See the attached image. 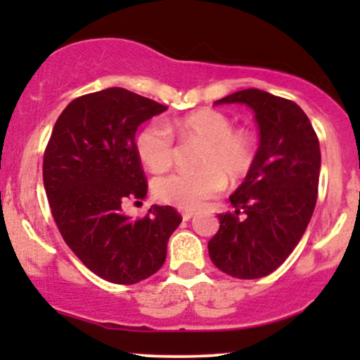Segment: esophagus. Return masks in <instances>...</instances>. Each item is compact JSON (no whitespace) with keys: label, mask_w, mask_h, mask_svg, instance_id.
<instances>
[{"label":"esophagus","mask_w":360,"mask_h":360,"mask_svg":"<svg viewBox=\"0 0 360 360\" xmlns=\"http://www.w3.org/2000/svg\"><path fill=\"white\" fill-rule=\"evenodd\" d=\"M193 214H194L193 210H181V217H183V220H184V221L191 220Z\"/></svg>","instance_id":"esophagus-1"}]
</instances>
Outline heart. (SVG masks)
I'll use <instances>...</instances> for the list:
<instances>
[{
	"instance_id": "b5f03b06",
	"label": "heart",
	"mask_w": 360,
	"mask_h": 360,
	"mask_svg": "<svg viewBox=\"0 0 360 360\" xmlns=\"http://www.w3.org/2000/svg\"><path fill=\"white\" fill-rule=\"evenodd\" d=\"M174 131L183 146H200L194 155L196 171H179L157 177L154 196L177 208H198L250 172L255 160V140L247 130L233 128L232 120L218 110H200L179 118ZM137 154L147 169L162 172L172 166L176 142L162 122L147 123L135 140Z\"/></svg>"
}]
</instances>
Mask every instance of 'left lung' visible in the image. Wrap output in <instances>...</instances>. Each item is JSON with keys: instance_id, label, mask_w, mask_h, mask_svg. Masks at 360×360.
I'll return each mask as SVG.
<instances>
[{"instance_id": "obj_1", "label": "left lung", "mask_w": 360, "mask_h": 360, "mask_svg": "<svg viewBox=\"0 0 360 360\" xmlns=\"http://www.w3.org/2000/svg\"><path fill=\"white\" fill-rule=\"evenodd\" d=\"M245 103L260 130L254 166L230 196L233 212L220 213L208 242L218 269L238 279L271 274L303 237L316 205L320 142L295 101L260 89L229 94L214 105Z\"/></svg>"}]
</instances>
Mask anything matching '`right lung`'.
I'll return each mask as SVG.
<instances>
[{
	"mask_svg": "<svg viewBox=\"0 0 360 360\" xmlns=\"http://www.w3.org/2000/svg\"><path fill=\"white\" fill-rule=\"evenodd\" d=\"M166 110L123 88L84 94L65 106L45 147L44 186L57 229L77 259L110 283L155 274L183 220L172 206L154 205L137 220L123 213L148 189L135 131Z\"/></svg>",
	"mask_w": 360,
	"mask_h": 360,
	"instance_id": "add662e5",
	"label": "right lung"
}]
</instances>
